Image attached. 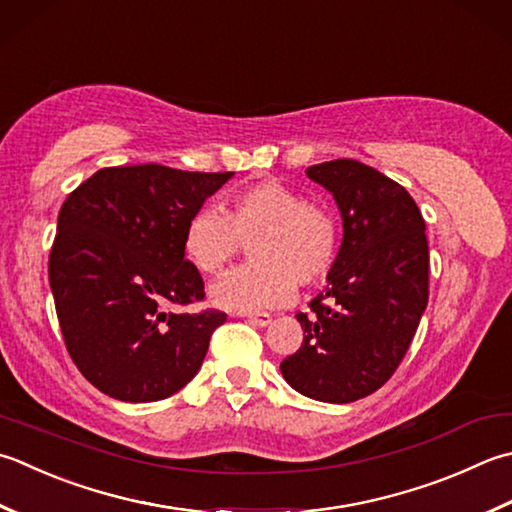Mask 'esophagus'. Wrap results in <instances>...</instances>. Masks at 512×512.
<instances>
[{
    "label": "esophagus",
    "mask_w": 512,
    "mask_h": 512,
    "mask_svg": "<svg viewBox=\"0 0 512 512\" xmlns=\"http://www.w3.org/2000/svg\"><path fill=\"white\" fill-rule=\"evenodd\" d=\"M250 324H257V326H268L270 322H273V317H270L268 313H248L244 315Z\"/></svg>",
    "instance_id": "esophagus-1"
}]
</instances>
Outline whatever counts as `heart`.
<instances>
[{"instance_id":"obj_1","label":"heart","mask_w":512,"mask_h":512,"mask_svg":"<svg viewBox=\"0 0 512 512\" xmlns=\"http://www.w3.org/2000/svg\"><path fill=\"white\" fill-rule=\"evenodd\" d=\"M242 244L253 262L210 288L213 302L235 313L284 306L297 284H322L337 264L342 230L326 204L279 179H262L226 197L222 213L197 210L184 228V253L206 275L222 273Z\"/></svg>"}]
</instances>
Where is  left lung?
<instances>
[{"mask_svg":"<svg viewBox=\"0 0 512 512\" xmlns=\"http://www.w3.org/2000/svg\"><path fill=\"white\" fill-rule=\"evenodd\" d=\"M342 210L344 239L328 284L299 313L304 342L282 362L297 393L348 404L382 388L428 304L426 224L408 190L355 159L306 170Z\"/></svg>","mask_w":512,"mask_h":512,"instance_id":"left-lung-1","label":"left lung"}]
</instances>
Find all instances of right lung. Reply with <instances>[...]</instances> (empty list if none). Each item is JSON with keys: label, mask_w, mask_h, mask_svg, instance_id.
Listing matches in <instances>:
<instances>
[{"label": "right lung", "mask_w": 512, "mask_h": 512, "mask_svg": "<svg viewBox=\"0 0 512 512\" xmlns=\"http://www.w3.org/2000/svg\"><path fill=\"white\" fill-rule=\"evenodd\" d=\"M233 173L162 164L97 170L66 197L48 282L70 359L119 402H157L197 375L226 313H170L204 302L184 228Z\"/></svg>", "instance_id": "right-lung-1"}]
</instances>
